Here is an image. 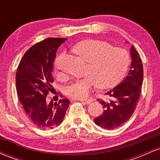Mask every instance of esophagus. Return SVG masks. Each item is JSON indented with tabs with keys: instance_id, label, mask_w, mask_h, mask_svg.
I'll return each mask as SVG.
<instances>
[{
	"instance_id": "34e87169",
	"label": "esophagus",
	"mask_w": 160,
	"mask_h": 160,
	"mask_svg": "<svg viewBox=\"0 0 160 160\" xmlns=\"http://www.w3.org/2000/svg\"><path fill=\"white\" fill-rule=\"evenodd\" d=\"M94 99L93 98H89V99H88V100H85V101H82V102H85L86 104H91L92 102H94Z\"/></svg>"
}]
</instances>
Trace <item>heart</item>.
Listing matches in <instances>:
<instances>
[{"mask_svg": "<svg viewBox=\"0 0 160 160\" xmlns=\"http://www.w3.org/2000/svg\"><path fill=\"white\" fill-rule=\"evenodd\" d=\"M73 51L87 62L84 71L86 76L65 87L66 95L74 99L86 98L96 85L102 89L115 86L123 78L129 65L126 49L101 40H82L73 47Z\"/></svg>", "mask_w": 160, "mask_h": 160, "instance_id": "heart-1", "label": "heart"}]
</instances>
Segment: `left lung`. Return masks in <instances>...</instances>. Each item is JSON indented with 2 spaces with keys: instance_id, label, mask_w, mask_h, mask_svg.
<instances>
[{
  "instance_id": "obj_1",
  "label": "left lung",
  "mask_w": 160,
  "mask_h": 160,
  "mask_svg": "<svg viewBox=\"0 0 160 160\" xmlns=\"http://www.w3.org/2000/svg\"><path fill=\"white\" fill-rule=\"evenodd\" d=\"M130 54L132 63L127 77L105 93L111 97V100L107 102L98 99L99 103L103 105L104 111L102 115L94 119V122L104 129H114L128 120L140 98L144 78L142 62L140 55L133 46Z\"/></svg>"
}]
</instances>
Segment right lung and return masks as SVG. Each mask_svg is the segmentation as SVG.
I'll return each instance as SVG.
<instances>
[{"mask_svg": "<svg viewBox=\"0 0 160 160\" xmlns=\"http://www.w3.org/2000/svg\"><path fill=\"white\" fill-rule=\"evenodd\" d=\"M67 38H49L25 52L16 75L19 101L31 121L40 129H50L61 124L68 108V99L47 103L46 97L53 87V62L56 51Z\"/></svg>", "mask_w": 160, "mask_h": 160, "instance_id": "obj_1", "label": "right lung"}]
</instances>
